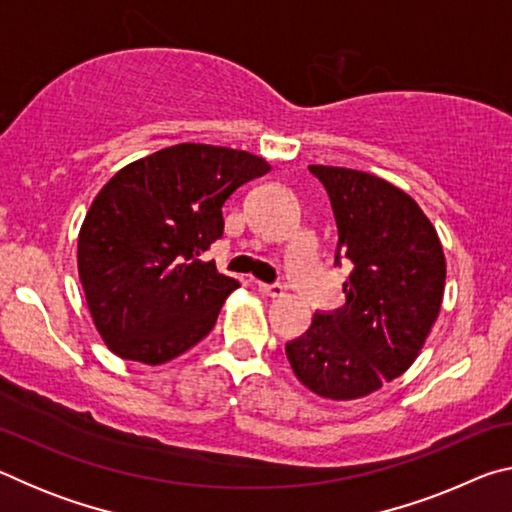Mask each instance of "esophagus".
I'll list each match as a JSON object with an SVG mask.
<instances>
[{
	"mask_svg": "<svg viewBox=\"0 0 512 512\" xmlns=\"http://www.w3.org/2000/svg\"><path fill=\"white\" fill-rule=\"evenodd\" d=\"M259 291L264 293L268 298H282L284 296V287L282 284H266V282H259Z\"/></svg>",
	"mask_w": 512,
	"mask_h": 512,
	"instance_id": "esophagus-1",
	"label": "esophagus"
}]
</instances>
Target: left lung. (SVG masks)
I'll return each mask as SVG.
<instances>
[{
	"label": "left lung",
	"mask_w": 512,
	"mask_h": 512,
	"mask_svg": "<svg viewBox=\"0 0 512 512\" xmlns=\"http://www.w3.org/2000/svg\"><path fill=\"white\" fill-rule=\"evenodd\" d=\"M327 189L339 246L348 259L345 305L314 314L287 343L296 377L325 400H359L400 377L418 359L445 293L438 232L413 198L366 171L311 164Z\"/></svg>",
	"instance_id": "obj_1"
}]
</instances>
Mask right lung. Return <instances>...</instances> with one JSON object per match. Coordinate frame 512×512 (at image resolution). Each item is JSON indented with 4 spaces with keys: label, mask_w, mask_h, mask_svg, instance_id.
Listing matches in <instances>:
<instances>
[{
    "label": "right lung",
    "mask_w": 512,
    "mask_h": 512,
    "mask_svg": "<svg viewBox=\"0 0 512 512\" xmlns=\"http://www.w3.org/2000/svg\"><path fill=\"white\" fill-rule=\"evenodd\" d=\"M268 171L248 151L187 142L103 185L79 232V277L117 357L160 366L210 334L239 282L201 255L223 235L225 201Z\"/></svg>",
    "instance_id": "right-lung-1"
}]
</instances>
